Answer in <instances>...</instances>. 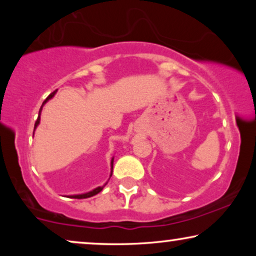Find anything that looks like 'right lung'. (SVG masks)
<instances>
[{
	"mask_svg": "<svg viewBox=\"0 0 256 256\" xmlns=\"http://www.w3.org/2000/svg\"><path fill=\"white\" fill-rule=\"evenodd\" d=\"M57 93V90H54V93H51L50 96H48L46 99L44 100V102H43V104H42V107H40V113H38V118H37V121H36V124H34V130H36V128L38 127V124H40V113H42V110H43V106L45 104L48 102V100H51L52 98L54 96V94ZM113 163H114V157L113 158H112V160H110V178L112 177V174H113ZM108 183V182H107ZM106 183V184H107ZM104 184V185H106ZM104 185H102V186H98V188H93L92 191H88V192H86V194H70V196H68V198H74V199H84V198H90V197H93V196H96V194H99V192H101L102 191V188H104Z\"/></svg>",
	"mask_w": 256,
	"mask_h": 256,
	"instance_id": "right-lung-1",
	"label": "right lung"
}]
</instances>
